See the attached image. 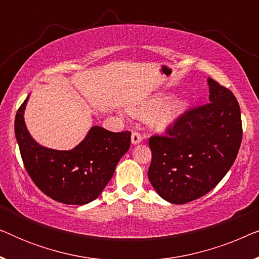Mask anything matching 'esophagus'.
<instances>
[{
    "label": "esophagus",
    "instance_id": "obj_1",
    "mask_svg": "<svg viewBox=\"0 0 259 259\" xmlns=\"http://www.w3.org/2000/svg\"><path fill=\"white\" fill-rule=\"evenodd\" d=\"M131 139H132L133 145H137V144L141 143V140H143V137H141V134L139 132H133L132 137H131Z\"/></svg>",
    "mask_w": 259,
    "mask_h": 259
}]
</instances>
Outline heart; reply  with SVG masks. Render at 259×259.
<instances>
[{"instance_id":"heart-1","label":"heart","mask_w":259,"mask_h":259,"mask_svg":"<svg viewBox=\"0 0 259 259\" xmlns=\"http://www.w3.org/2000/svg\"><path fill=\"white\" fill-rule=\"evenodd\" d=\"M164 95H155L130 108L131 114L139 119L150 118V125L155 131L167 128L178 120L187 109L186 100L172 99L166 101Z\"/></svg>"}]
</instances>
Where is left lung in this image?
Returning a JSON list of instances; mask_svg holds the SVG:
<instances>
[{
  "label": "left lung",
  "mask_w": 259,
  "mask_h": 259,
  "mask_svg": "<svg viewBox=\"0 0 259 259\" xmlns=\"http://www.w3.org/2000/svg\"><path fill=\"white\" fill-rule=\"evenodd\" d=\"M206 105L186 111L165 136L148 140V179L162 199L185 204L217 186L235 162L242 144L240 108L233 93L207 79Z\"/></svg>",
  "instance_id": "8db88e82"
}]
</instances>
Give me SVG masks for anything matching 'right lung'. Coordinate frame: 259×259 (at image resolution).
<instances>
[{
  "instance_id": "1",
  "label": "right lung",
  "mask_w": 259,
  "mask_h": 259,
  "mask_svg": "<svg viewBox=\"0 0 259 259\" xmlns=\"http://www.w3.org/2000/svg\"><path fill=\"white\" fill-rule=\"evenodd\" d=\"M29 98V97H28ZM28 98L17 109L15 137L26 171L38 189L59 203L84 205L100 196L131 145V132H109L93 126L69 151L38 145L24 123Z\"/></svg>"
}]
</instances>
